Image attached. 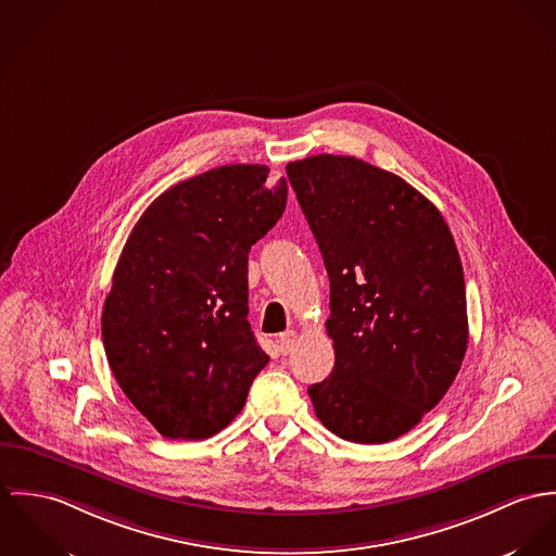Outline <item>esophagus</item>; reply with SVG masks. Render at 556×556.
Returning <instances> with one entry per match:
<instances>
[{"label":"esophagus","instance_id":"1","mask_svg":"<svg viewBox=\"0 0 556 556\" xmlns=\"http://www.w3.org/2000/svg\"><path fill=\"white\" fill-rule=\"evenodd\" d=\"M296 339H299V334H296V330H286V332H281L279 334V350H281V354H290L292 350H294V343H296Z\"/></svg>","mask_w":556,"mask_h":556}]
</instances>
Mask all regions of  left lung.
Listing matches in <instances>:
<instances>
[{
	"label": "left lung",
	"instance_id": "obj_1",
	"mask_svg": "<svg viewBox=\"0 0 556 556\" xmlns=\"http://www.w3.org/2000/svg\"><path fill=\"white\" fill-rule=\"evenodd\" d=\"M330 279L334 369L308 396L319 422L354 443L412 431L458 375L467 296L437 206L401 177L350 155L286 166Z\"/></svg>",
	"mask_w": 556,
	"mask_h": 556
}]
</instances>
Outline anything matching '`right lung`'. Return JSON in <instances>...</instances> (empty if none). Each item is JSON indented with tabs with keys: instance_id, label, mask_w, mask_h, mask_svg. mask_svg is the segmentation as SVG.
<instances>
[{
	"instance_id": "right-lung-1",
	"label": "right lung",
	"mask_w": 556,
	"mask_h": 556,
	"mask_svg": "<svg viewBox=\"0 0 556 556\" xmlns=\"http://www.w3.org/2000/svg\"><path fill=\"white\" fill-rule=\"evenodd\" d=\"M268 166H219L166 189L134 226L102 311L109 365L166 439L226 429L268 365L248 321V255L283 215Z\"/></svg>"
}]
</instances>
